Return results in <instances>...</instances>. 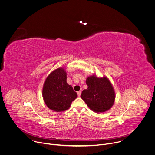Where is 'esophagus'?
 <instances>
[{"mask_svg": "<svg viewBox=\"0 0 155 155\" xmlns=\"http://www.w3.org/2000/svg\"><path fill=\"white\" fill-rule=\"evenodd\" d=\"M81 94V91H80L77 92V94H78V97H80Z\"/></svg>", "mask_w": 155, "mask_h": 155, "instance_id": "1", "label": "esophagus"}]
</instances>
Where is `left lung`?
<instances>
[{"mask_svg": "<svg viewBox=\"0 0 155 155\" xmlns=\"http://www.w3.org/2000/svg\"><path fill=\"white\" fill-rule=\"evenodd\" d=\"M86 83L87 88L83 91L81 98L88 107L95 113H104L111 108L116 96L109 79L94 75L87 77Z\"/></svg>", "mask_w": 155, "mask_h": 155, "instance_id": "1", "label": "left lung"}]
</instances>
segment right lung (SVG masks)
I'll return each mask as SVG.
<instances>
[{
  "instance_id": "add662e5",
  "label": "right lung",
  "mask_w": 155,
  "mask_h": 155,
  "mask_svg": "<svg viewBox=\"0 0 155 155\" xmlns=\"http://www.w3.org/2000/svg\"><path fill=\"white\" fill-rule=\"evenodd\" d=\"M64 69L59 68L51 72L45 79L42 88V97L47 107L56 112L68 110L72 101L77 97L72 86L66 81Z\"/></svg>"
}]
</instances>
